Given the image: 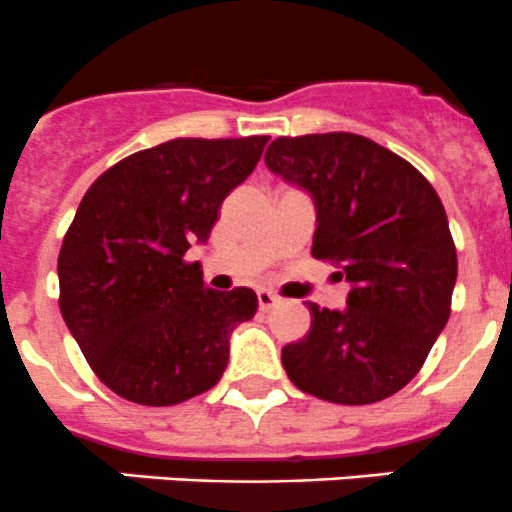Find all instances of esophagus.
<instances>
[{"label":"esophagus","instance_id":"34e87169","mask_svg":"<svg viewBox=\"0 0 512 512\" xmlns=\"http://www.w3.org/2000/svg\"><path fill=\"white\" fill-rule=\"evenodd\" d=\"M257 304H260V312H270V309L280 304V297L270 292V289H257Z\"/></svg>","mask_w":512,"mask_h":512}]
</instances>
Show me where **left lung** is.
<instances>
[{
	"label": "left lung",
	"instance_id": "obj_1",
	"mask_svg": "<svg viewBox=\"0 0 512 512\" xmlns=\"http://www.w3.org/2000/svg\"><path fill=\"white\" fill-rule=\"evenodd\" d=\"M265 163L312 195V255L352 282L347 309L307 304L309 334L282 349L289 381L347 406L396 394L451 317L458 260L441 198L409 160L356 133L282 136Z\"/></svg>",
	"mask_w": 512,
	"mask_h": 512
}]
</instances>
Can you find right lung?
<instances>
[{
  "instance_id": "1",
  "label": "right lung",
  "mask_w": 512,
  "mask_h": 512,
  "mask_svg": "<svg viewBox=\"0 0 512 512\" xmlns=\"http://www.w3.org/2000/svg\"><path fill=\"white\" fill-rule=\"evenodd\" d=\"M270 136L173 138L123 158L86 190L59 252V307L94 374L141 406L213 389L257 294L205 287L198 262L218 210Z\"/></svg>"
}]
</instances>
